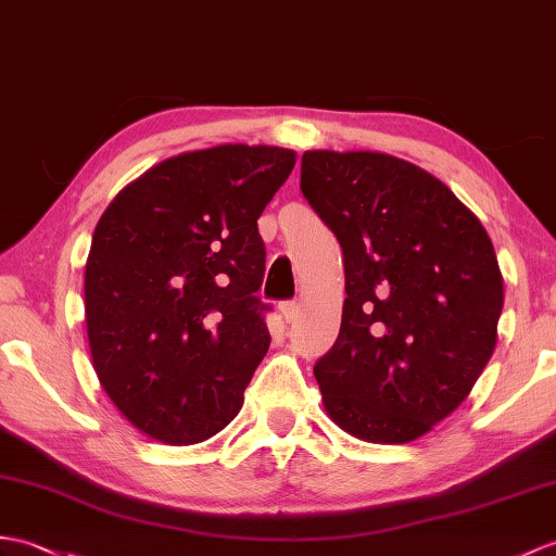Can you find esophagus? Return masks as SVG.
<instances>
[{"label": "esophagus", "mask_w": 556, "mask_h": 556, "mask_svg": "<svg viewBox=\"0 0 556 556\" xmlns=\"http://www.w3.org/2000/svg\"><path fill=\"white\" fill-rule=\"evenodd\" d=\"M279 313H281L283 321H293L295 317H299V305H295V303H281L279 305Z\"/></svg>", "instance_id": "1"}]
</instances>
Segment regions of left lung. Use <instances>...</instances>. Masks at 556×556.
Segmentation results:
<instances>
[{
  "mask_svg": "<svg viewBox=\"0 0 556 556\" xmlns=\"http://www.w3.org/2000/svg\"><path fill=\"white\" fill-rule=\"evenodd\" d=\"M301 191L343 249L339 339L317 359L327 415L359 441H417L467 400L497 343L505 281L481 219L379 151H305Z\"/></svg>",
  "mask_w": 556,
  "mask_h": 556,
  "instance_id": "obj_1",
  "label": "left lung"
}]
</instances>
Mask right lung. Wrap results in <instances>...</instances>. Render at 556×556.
Masks as SVG:
<instances>
[{
	"label": "right lung",
	"mask_w": 556,
	"mask_h": 556,
	"mask_svg": "<svg viewBox=\"0 0 556 556\" xmlns=\"http://www.w3.org/2000/svg\"><path fill=\"white\" fill-rule=\"evenodd\" d=\"M293 165L295 151L265 144L179 153L121 189L97 223L85 265L92 367L153 441H208L239 415L269 348L257 217Z\"/></svg>",
	"instance_id": "1"
}]
</instances>
